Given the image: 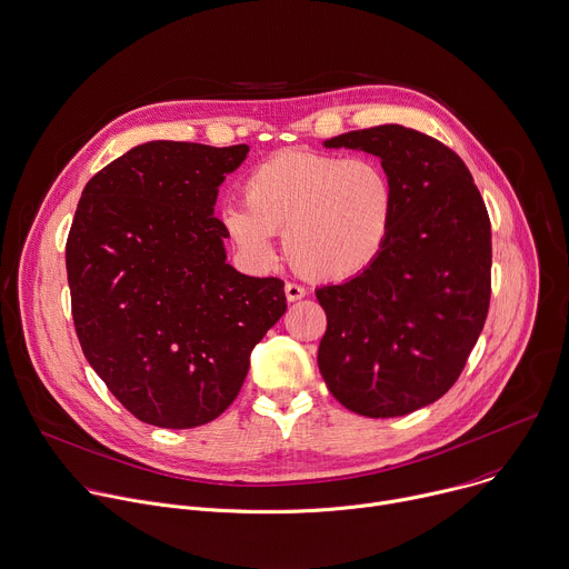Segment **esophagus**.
Masks as SVG:
<instances>
[{"label": "esophagus", "instance_id": "esophagus-1", "mask_svg": "<svg viewBox=\"0 0 569 569\" xmlns=\"http://www.w3.org/2000/svg\"><path fill=\"white\" fill-rule=\"evenodd\" d=\"M286 299L288 301H299V299H303L306 297V288H301V286H297V283H286Z\"/></svg>", "mask_w": 569, "mask_h": 569}]
</instances>
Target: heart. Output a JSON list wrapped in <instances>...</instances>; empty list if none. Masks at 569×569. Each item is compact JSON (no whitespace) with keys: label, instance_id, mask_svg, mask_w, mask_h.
Segmentation results:
<instances>
[{"label":"heart","instance_id":"obj_1","mask_svg":"<svg viewBox=\"0 0 569 569\" xmlns=\"http://www.w3.org/2000/svg\"><path fill=\"white\" fill-rule=\"evenodd\" d=\"M243 201L219 210V226L239 257L259 270L274 263L272 234L295 272L310 281H350L391 246L398 192L375 158L279 149L243 180Z\"/></svg>","mask_w":569,"mask_h":569}]
</instances>
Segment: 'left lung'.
Returning a JSON list of instances; mask_svg holds the SVG:
<instances>
[{
    "instance_id": "obj_1",
    "label": "left lung",
    "mask_w": 569,
    "mask_h": 569,
    "mask_svg": "<svg viewBox=\"0 0 569 569\" xmlns=\"http://www.w3.org/2000/svg\"><path fill=\"white\" fill-rule=\"evenodd\" d=\"M326 147L380 156L398 192L391 246L368 272L323 286L317 361L348 411L398 418L440 400L460 377L491 299V223L462 158L440 140L380 124Z\"/></svg>"
}]
</instances>
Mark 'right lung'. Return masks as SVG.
Returning a JSON list of instances; mask_svg holds the SVG:
<instances>
[{
    "instance_id": "right-lung-1",
    "label": "right lung",
    "mask_w": 569,
    "mask_h": 569,
    "mask_svg": "<svg viewBox=\"0 0 569 569\" xmlns=\"http://www.w3.org/2000/svg\"><path fill=\"white\" fill-rule=\"evenodd\" d=\"M248 144L153 140L84 187L67 239L82 352L140 422L192 429L239 396L250 352L286 312L283 281L226 261L219 184Z\"/></svg>"
}]
</instances>
